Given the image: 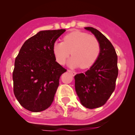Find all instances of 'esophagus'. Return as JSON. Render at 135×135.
Masks as SVG:
<instances>
[{
    "label": "esophagus",
    "mask_w": 135,
    "mask_h": 135,
    "mask_svg": "<svg viewBox=\"0 0 135 135\" xmlns=\"http://www.w3.org/2000/svg\"><path fill=\"white\" fill-rule=\"evenodd\" d=\"M68 72H69V73H70L72 74V75L73 76H74L76 74V73L75 71H73V70H68Z\"/></svg>",
    "instance_id": "esophagus-1"
}]
</instances>
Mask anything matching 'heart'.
Here are the masks:
<instances>
[{
    "label": "heart",
    "instance_id": "heart-1",
    "mask_svg": "<svg viewBox=\"0 0 135 135\" xmlns=\"http://www.w3.org/2000/svg\"><path fill=\"white\" fill-rule=\"evenodd\" d=\"M53 50L57 61L61 65L65 64L72 54L73 57L69 65L85 69L91 67L99 59L100 44L95 36L76 31L65 35L63 42H55Z\"/></svg>",
    "mask_w": 135,
    "mask_h": 135
}]
</instances>
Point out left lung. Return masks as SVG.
<instances>
[{
	"label": "left lung",
	"mask_w": 135,
	"mask_h": 135,
	"mask_svg": "<svg viewBox=\"0 0 135 135\" xmlns=\"http://www.w3.org/2000/svg\"><path fill=\"white\" fill-rule=\"evenodd\" d=\"M85 28L100 42V54L89 70L74 76L75 89L81 104L93 109L104 105L115 89L118 75V56L113 45L104 35L93 27Z\"/></svg>",
	"instance_id": "left-lung-1"
}]
</instances>
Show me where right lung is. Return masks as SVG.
Masks as SVG:
<instances>
[{
	"instance_id": "add662e5",
	"label": "right lung",
	"mask_w": 135,
	"mask_h": 135,
	"mask_svg": "<svg viewBox=\"0 0 135 135\" xmlns=\"http://www.w3.org/2000/svg\"><path fill=\"white\" fill-rule=\"evenodd\" d=\"M65 31H40L20 49L13 71V93L25 109L38 112L52 104L60 76L66 71L55 61L53 47Z\"/></svg>"
}]
</instances>
